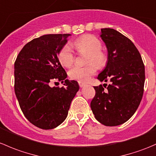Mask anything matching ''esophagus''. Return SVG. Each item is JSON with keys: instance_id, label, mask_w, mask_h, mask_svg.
<instances>
[{"instance_id": "esophagus-1", "label": "esophagus", "mask_w": 156, "mask_h": 156, "mask_svg": "<svg viewBox=\"0 0 156 156\" xmlns=\"http://www.w3.org/2000/svg\"><path fill=\"white\" fill-rule=\"evenodd\" d=\"M78 84H79L80 87H84V86L87 85V84H85V83L84 82H81V81H78Z\"/></svg>"}]
</instances>
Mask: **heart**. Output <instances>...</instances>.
<instances>
[{
    "label": "heart",
    "instance_id": "heart-1",
    "mask_svg": "<svg viewBox=\"0 0 156 156\" xmlns=\"http://www.w3.org/2000/svg\"><path fill=\"white\" fill-rule=\"evenodd\" d=\"M73 47L79 53H87V62H94L98 67H102L106 64V56L100 50L102 43L97 37L90 34H86L79 37L72 44ZM59 60L62 66L69 67L74 62L73 51L69 45H66L59 53ZM94 64H88L86 66H75L69 72V77L72 79L80 81H86L97 72V66Z\"/></svg>",
    "mask_w": 156,
    "mask_h": 156
}]
</instances>
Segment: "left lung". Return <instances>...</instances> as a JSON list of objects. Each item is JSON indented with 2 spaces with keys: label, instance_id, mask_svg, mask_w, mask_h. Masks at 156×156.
Masks as SVG:
<instances>
[{
  "label": "left lung",
  "instance_id": "8db88e82",
  "mask_svg": "<svg viewBox=\"0 0 156 156\" xmlns=\"http://www.w3.org/2000/svg\"><path fill=\"white\" fill-rule=\"evenodd\" d=\"M100 37L107 49L106 67L97 76L110 81L108 90L94 87L96 95L90 108L96 119L106 126L126 122L137 109L144 94L145 68L133 42L113 29H101Z\"/></svg>",
  "mask_w": 156,
  "mask_h": 156
}]
</instances>
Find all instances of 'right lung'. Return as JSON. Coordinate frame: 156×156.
Wrapping results in <instances>:
<instances>
[{
	"label": "right lung",
	"instance_id": "right-lung-1",
	"mask_svg": "<svg viewBox=\"0 0 156 156\" xmlns=\"http://www.w3.org/2000/svg\"><path fill=\"white\" fill-rule=\"evenodd\" d=\"M70 34H45L26 44L14 64L15 94L26 119L41 129L59 126L66 119L71 103L79 90L67 74L58 56ZM57 80L65 86L51 88Z\"/></svg>",
	"mask_w": 156,
	"mask_h": 156
}]
</instances>
